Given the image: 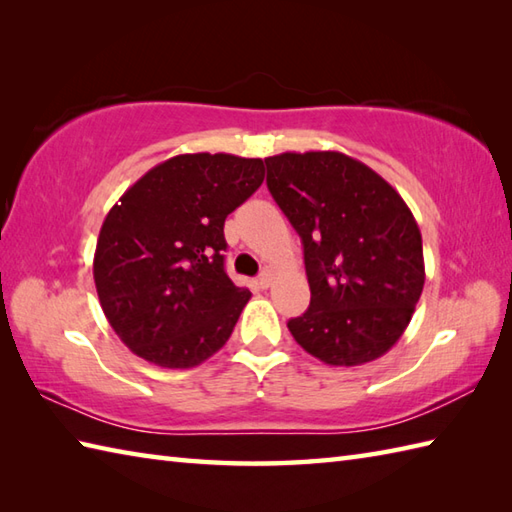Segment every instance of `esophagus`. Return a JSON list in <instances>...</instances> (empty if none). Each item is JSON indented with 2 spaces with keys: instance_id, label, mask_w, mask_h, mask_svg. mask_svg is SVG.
<instances>
[{
  "instance_id": "1",
  "label": "esophagus",
  "mask_w": 512,
  "mask_h": 512,
  "mask_svg": "<svg viewBox=\"0 0 512 512\" xmlns=\"http://www.w3.org/2000/svg\"><path fill=\"white\" fill-rule=\"evenodd\" d=\"M273 268H264L262 270V275H259V279H257V284L262 286V288H270V284H273Z\"/></svg>"
}]
</instances>
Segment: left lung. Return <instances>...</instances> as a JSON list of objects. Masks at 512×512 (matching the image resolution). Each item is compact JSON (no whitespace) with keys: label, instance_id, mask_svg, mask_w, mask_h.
Instances as JSON below:
<instances>
[{"label":"left lung","instance_id":"8db88e82","mask_svg":"<svg viewBox=\"0 0 512 512\" xmlns=\"http://www.w3.org/2000/svg\"><path fill=\"white\" fill-rule=\"evenodd\" d=\"M268 191L301 237L310 308L288 321L325 365L387 354L424 286L422 235L400 193L341 151L268 156Z\"/></svg>","mask_w":512,"mask_h":512}]
</instances>
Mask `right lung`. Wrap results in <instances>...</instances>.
<instances>
[{"label":"right lung","mask_w":512,"mask_h":512,"mask_svg":"<svg viewBox=\"0 0 512 512\" xmlns=\"http://www.w3.org/2000/svg\"><path fill=\"white\" fill-rule=\"evenodd\" d=\"M264 173L262 158L180 154L149 169L105 215L94 284L136 356L189 369L222 350L250 299L224 273V220Z\"/></svg>","instance_id":"obj_1"}]
</instances>
